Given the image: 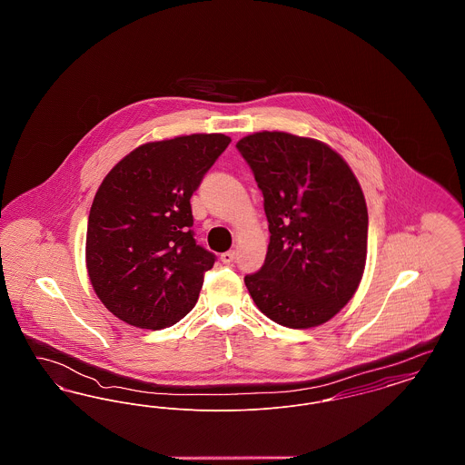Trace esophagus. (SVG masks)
I'll return each instance as SVG.
<instances>
[{
    "label": "esophagus",
    "instance_id": "esophagus-1",
    "mask_svg": "<svg viewBox=\"0 0 465 465\" xmlns=\"http://www.w3.org/2000/svg\"><path fill=\"white\" fill-rule=\"evenodd\" d=\"M235 260V251H226V252H223L222 254V262L223 263H232Z\"/></svg>",
    "mask_w": 465,
    "mask_h": 465
}]
</instances>
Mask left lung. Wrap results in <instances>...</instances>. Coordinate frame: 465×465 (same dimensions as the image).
Instances as JSON below:
<instances>
[{"label": "left lung", "mask_w": 465, "mask_h": 465, "mask_svg": "<svg viewBox=\"0 0 465 465\" xmlns=\"http://www.w3.org/2000/svg\"><path fill=\"white\" fill-rule=\"evenodd\" d=\"M265 200L270 243L263 266L243 277L273 322L305 330L354 296L368 247V209L347 162L324 143L256 133L237 143Z\"/></svg>", "instance_id": "1"}]
</instances>
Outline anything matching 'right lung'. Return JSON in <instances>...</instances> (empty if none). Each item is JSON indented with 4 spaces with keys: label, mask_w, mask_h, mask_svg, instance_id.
Masks as SVG:
<instances>
[{
    "label": "right lung",
    "mask_w": 465,
    "mask_h": 465,
    "mask_svg": "<svg viewBox=\"0 0 465 465\" xmlns=\"http://www.w3.org/2000/svg\"><path fill=\"white\" fill-rule=\"evenodd\" d=\"M230 137L192 134L148 143L101 183L87 226V270L104 307L127 324L162 330L199 300L216 254L195 241L190 199Z\"/></svg>",
    "instance_id": "1"
}]
</instances>
